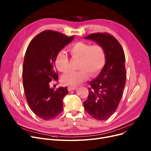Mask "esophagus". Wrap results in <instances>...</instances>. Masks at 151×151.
Masks as SVG:
<instances>
[{
  "mask_svg": "<svg viewBox=\"0 0 151 151\" xmlns=\"http://www.w3.org/2000/svg\"><path fill=\"white\" fill-rule=\"evenodd\" d=\"M75 89H76V87H71V86H70V87H68V91H74Z\"/></svg>",
  "mask_w": 151,
  "mask_h": 151,
  "instance_id": "esophagus-1",
  "label": "esophagus"
}]
</instances>
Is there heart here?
Listing matches in <instances>:
<instances>
[{
	"label": "heart",
	"instance_id": "obj_1",
	"mask_svg": "<svg viewBox=\"0 0 151 151\" xmlns=\"http://www.w3.org/2000/svg\"><path fill=\"white\" fill-rule=\"evenodd\" d=\"M72 58L80 59L78 71H69L62 76L63 84L75 87L80 85L88 78V73L92 76H97L104 67L106 54L103 46L100 45H91L84 42H76L68 47ZM57 69L65 72L68 67V58L63 51L58 53L55 59Z\"/></svg>",
	"mask_w": 151,
	"mask_h": 151
}]
</instances>
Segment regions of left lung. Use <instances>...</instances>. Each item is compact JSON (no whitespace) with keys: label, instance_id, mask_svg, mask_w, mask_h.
Masks as SVG:
<instances>
[{"label":"left lung","instance_id":"obj_1","mask_svg":"<svg viewBox=\"0 0 151 151\" xmlns=\"http://www.w3.org/2000/svg\"><path fill=\"white\" fill-rule=\"evenodd\" d=\"M104 47L106 62L100 74L90 81L89 96L84 101L86 111L97 120H106L116 111L126 83L125 54L113 35L95 33L84 37Z\"/></svg>","mask_w":151,"mask_h":151}]
</instances>
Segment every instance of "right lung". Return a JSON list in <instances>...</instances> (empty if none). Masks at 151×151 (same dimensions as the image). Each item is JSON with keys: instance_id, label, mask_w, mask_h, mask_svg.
<instances>
[{"instance_id": "add662e5", "label": "right lung", "mask_w": 151, "mask_h": 151, "mask_svg": "<svg viewBox=\"0 0 151 151\" xmlns=\"http://www.w3.org/2000/svg\"><path fill=\"white\" fill-rule=\"evenodd\" d=\"M74 36L45 30L29 43L23 63L22 80L25 96L30 109L43 120H50L62 112L63 99L67 88H51L50 83L58 80L55 59L59 52Z\"/></svg>"}]
</instances>
